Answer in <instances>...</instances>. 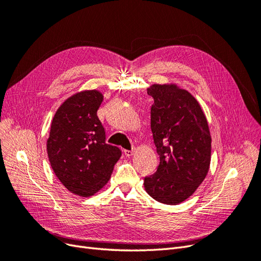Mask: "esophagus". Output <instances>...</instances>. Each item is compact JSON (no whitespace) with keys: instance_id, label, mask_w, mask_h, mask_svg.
Here are the masks:
<instances>
[{"instance_id":"34e87169","label":"esophagus","mask_w":261,"mask_h":261,"mask_svg":"<svg viewBox=\"0 0 261 261\" xmlns=\"http://www.w3.org/2000/svg\"><path fill=\"white\" fill-rule=\"evenodd\" d=\"M134 152H135V150L132 149V150H125L124 153L126 156H132L134 154Z\"/></svg>"}]
</instances>
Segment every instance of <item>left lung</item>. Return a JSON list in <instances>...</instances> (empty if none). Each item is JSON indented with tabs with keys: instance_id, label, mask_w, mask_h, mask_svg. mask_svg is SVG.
Returning <instances> with one entry per match:
<instances>
[{
	"instance_id": "obj_1",
	"label": "left lung",
	"mask_w": 261,
	"mask_h": 261,
	"mask_svg": "<svg viewBox=\"0 0 261 261\" xmlns=\"http://www.w3.org/2000/svg\"><path fill=\"white\" fill-rule=\"evenodd\" d=\"M151 127L160 163L145 177L146 192L156 201L178 204L189 198L206 178L211 161L207 117L191 92L176 84H153Z\"/></svg>"
}]
</instances>
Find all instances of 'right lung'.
Listing matches in <instances>:
<instances>
[{
	"label": "right lung",
	"mask_w": 261,
	"mask_h": 261,
	"mask_svg": "<svg viewBox=\"0 0 261 261\" xmlns=\"http://www.w3.org/2000/svg\"><path fill=\"white\" fill-rule=\"evenodd\" d=\"M103 94L83 90L57 110L46 140L51 168L69 192L81 197L97 194L109 181L121 150L106 143L97 111Z\"/></svg>",
	"instance_id": "add662e5"
}]
</instances>
